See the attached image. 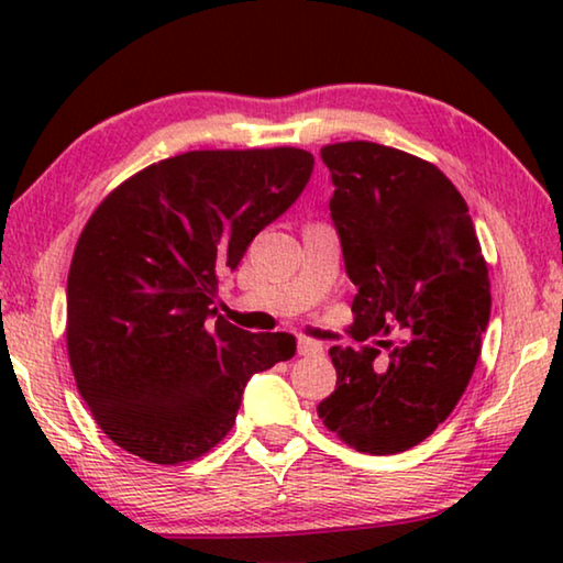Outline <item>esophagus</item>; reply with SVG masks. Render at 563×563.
Instances as JSON below:
<instances>
[{"mask_svg":"<svg viewBox=\"0 0 563 563\" xmlns=\"http://www.w3.org/2000/svg\"><path fill=\"white\" fill-rule=\"evenodd\" d=\"M298 352H300V355H322V345L318 340L300 335L298 338Z\"/></svg>","mask_w":563,"mask_h":563,"instance_id":"esophagus-1","label":"esophagus"}]
</instances>
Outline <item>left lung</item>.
<instances>
[{"instance_id": "obj_1", "label": "left lung", "mask_w": 563, "mask_h": 563, "mask_svg": "<svg viewBox=\"0 0 563 563\" xmlns=\"http://www.w3.org/2000/svg\"><path fill=\"white\" fill-rule=\"evenodd\" d=\"M320 158L357 285L350 335L365 342L402 330L407 340L387 369L377 367L375 345L330 347L338 385L318 417L357 452H407L452 415L470 385L492 310L487 261L462 194L430 161L373 141L328 144Z\"/></svg>"}]
</instances>
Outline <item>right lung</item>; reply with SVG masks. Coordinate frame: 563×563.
I'll return each instance as SVG.
<instances>
[{
    "label": "right lung",
    "mask_w": 563,
    "mask_h": 563,
    "mask_svg": "<svg viewBox=\"0 0 563 563\" xmlns=\"http://www.w3.org/2000/svg\"><path fill=\"white\" fill-rule=\"evenodd\" d=\"M302 148L186 151L141 168L97 206L66 280V352L101 432L161 466L233 430L247 379L295 355L290 332L216 317L218 273L302 194Z\"/></svg>",
    "instance_id": "add662e5"
}]
</instances>
